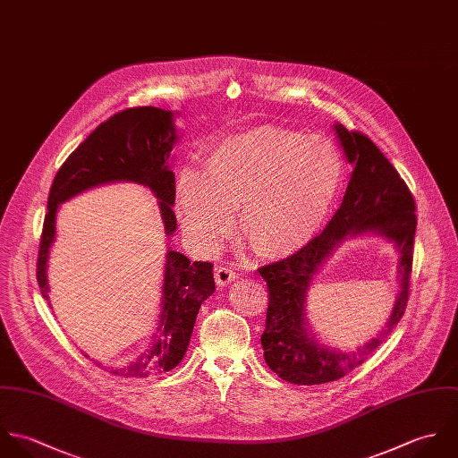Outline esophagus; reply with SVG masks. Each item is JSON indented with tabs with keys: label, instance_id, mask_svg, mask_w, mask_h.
<instances>
[{
	"label": "esophagus",
	"instance_id": "obj_1",
	"mask_svg": "<svg viewBox=\"0 0 458 458\" xmlns=\"http://www.w3.org/2000/svg\"><path fill=\"white\" fill-rule=\"evenodd\" d=\"M214 277H216V283H217L219 286H226L228 283L235 281L237 273H235L233 269H230V267H217L216 273H214Z\"/></svg>",
	"mask_w": 458,
	"mask_h": 458
}]
</instances>
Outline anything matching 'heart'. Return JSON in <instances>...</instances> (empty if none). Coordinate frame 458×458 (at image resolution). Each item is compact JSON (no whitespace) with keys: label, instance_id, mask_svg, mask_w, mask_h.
Here are the masks:
<instances>
[{"label":"heart","instance_id":"b5f03b06","mask_svg":"<svg viewBox=\"0 0 458 458\" xmlns=\"http://www.w3.org/2000/svg\"><path fill=\"white\" fill-rule=\"evenodd\" d=\"M336 145L317 134L260 125L210 148L203 177L183 172L177 198L183 223L207 248L241 228L250 248L266 259H286L308 248L324 228L344 183Z\"/></svg>","mask_w":458,"mask_h":458}]
</instances>
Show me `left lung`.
Returning <instances> with one entry per match:
<instances>
[{
	"mask_svg": "<svg viewBox=\"0 0 458 458\" xmlns=\"http://www.w3.org/2000/svg\"><path fill=\"white\" fill-rule=\"evenodd\" d=\"M347 161L354 166L344 201L327 226L302 251L264 266L259 273L269 288L266 331L267 366L286 382L313 386L338 380L365 363L405 313L416 235L414 198L377 145L358 131L335 125ZM373 231L395 242L401 253L403 290L383 333L356 352H335L318 344L309 331L303 304L310 279L342 240Z\"/></svg>",
	"mask_w": 458,
	"mask_h": 458,
	"instance_id": "8db88e82",
	"label": "left lung"
}]
</instances>
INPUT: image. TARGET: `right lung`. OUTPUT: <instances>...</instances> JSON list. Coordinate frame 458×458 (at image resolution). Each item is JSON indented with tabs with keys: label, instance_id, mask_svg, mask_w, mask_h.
<instances>
[{
	"label": "right lung",
	"instance_id": "obj_1",
	"mask_svg": "<svg viewBox=\"0 0 458 458\" xmlns=\"http://www.w3.org/2000/svg\"><path fill=\"white\" fill-rule=\"evenodd\" d=\"M177 138L172 111L152 106L129 107L102 122L67 157L49 191L38 246L37 281L46 301H49L47 260L56 235V212L69 198L100 183H141L159 199L166 235L177 230L172 208L175 174L168 165ZM212 267L210 262L191 264L182 253L168 248L157 331L138 360L107 368L113 375L145 378L170 371L182 361L199 306L216 290Z\"/></svg>",
	"mask_w": 458,
	"mask_h": 458
}]
</instances>
